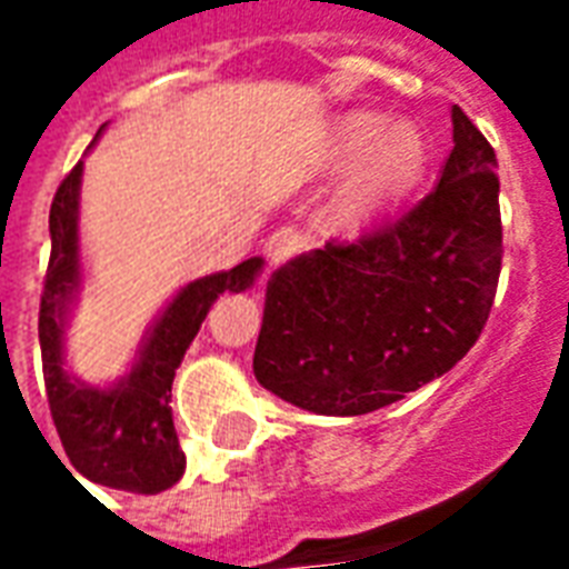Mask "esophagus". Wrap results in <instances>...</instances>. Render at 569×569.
Returning a JSON list of instances; mask_svg holds the SVG:
<instances>
[{
  "label": "esophagus",
  "mask_w": 569,
  "mask_h": 569,
  "mask_svg": "<svg viewBox=\"0 0 569 569\" xmlns=\"http://www.w3.org/2000/svg\"><path fill=\"white\" fill-rule=\"evenodd\" d=\"M301 247V237H298L296 228H280V231H273L268 237V243H264V252H268V259L271 264H283L286 259H292Z\"/></svg>",
  "instance_id": "obj_1"
}]
</instances>
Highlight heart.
Here are the masks:
<instances>
[{
    "mask_svg": "<svg viewBox=\"0 0 569 569\" xmlns=\"http://www.w3.org/2000/svg\"><path fill=\"white\" fill-rule=\"evenodd\" d=\"M329 161L357 173L335 203V222L347 234L369 231L420 186L429 163V140L411 118L353 112L335 130Z\"/></svg>",
    "mask_w": 569,
    "mask_h": 569,
    "instance_id": "obj_1",
    "label": "heart"
}]
</instances>
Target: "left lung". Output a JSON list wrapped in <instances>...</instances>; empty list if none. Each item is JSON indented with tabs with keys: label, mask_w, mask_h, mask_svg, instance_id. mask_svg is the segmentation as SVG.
I'll return each mask as SVG.
<instances>
[{
	"label": "left lung",
	"mask_w": 569,
	"mask_h": 569,
	"mask_svg": "<svg viewBox=\"0 0 569 569\" xmlns=\"http://www.w3.org/2000/svg\"><path fill=\"white\" fill-rule=\"evenodd\" d=\"M451 124V154L418 207L271 273L252 359L264 390L310 415L357 418L448 375L476 345L500 280V176L460 106Z\"/></svg>",
	"instance_id": "8db88e82"
}]
</instances>
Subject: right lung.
Masks as SVG:
<instances>
[{
  "label": "right lung",
  "instance_id": "right-lung-1",
  "mask_svg": "<svg viewBox=\"0 0 569 569\" xmlns=\"http://www.w3.org/2000/svg\"><path fill=\"white\" fill-rule=\"evenodd\" d=\"M97 130L91 149L103 137ZM81 176L84 161L60 182L51 203V261L39 310L44 387L51 418L69 463L93 485L161 493L186 472L170 411L176 369L207 320L212 301L224 292H247L259 280L264 259H247L231 271H216L179 286L142 335L128 371L109 383H88L67 362V329L84 292L81 261Z\"/></svg>",
  "mask_w": 569,
  "mask_h": 569
}]
</instances>
